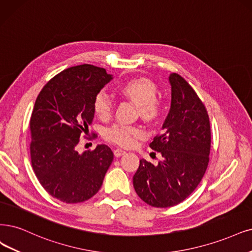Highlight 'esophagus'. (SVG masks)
<instances>
[{
  "label": "esophagus",
  "mask_w": 252,
  "mask_h": 252,
  "mask_svg": "<svg viewBox=\"0 0 252 252\" xmlns=\"http://www.w3.org/2000/svg\"><path fill=\"white\" fill-rule=\"evenodd\" d=\"M125 154H126V152L123 151V150H119V148H116V150L114 151V156L116 158H119V157H121V156L125 155Z\"/></svg>",
  "instance_id": "esophagus-1"
}]
</instances>
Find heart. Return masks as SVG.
<instances>
[{"label": "heart", "mask_w": 252, "mask_h": 252, "mask_svg": "<svg viewBox=\"0 0 252 252\" xmlns=\"http://www.w3.org/2000/svg\"><path fill=\"white\" fill-rule=\"evenodd\" d=\"M119 91L138 106L139 115L146 121H153L160 116L162 102L156 97L158 88L156 84L147 78L128 80L120 86ZM113 102L105 91H99L93 99V110L99 118H108L112 114ZM143 131L135 126L116 124L106 128L104 133L107 140L120 146L128 147L135 144L136 139L143 136Z\"/></svg>", "instance_id": "1"}]
</instances>
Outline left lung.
<instances>
[{"mask_svg":"<svg viewBox=\"0 0 252 252\" xmlns=\"http://www.w3.org/2000/svg\"><path fill=\"white\" fill-rule=\"evenodd\" d=\"M171 105L161 133L150 144L158 165L140 160L133 176L138 196L155 208H170L196 189L208 168L211 126L206 107L178 73L169 76Z\"/></svg>","mask_w":252,"mask_h":252,"instance_id":"8db88e82","label":"left lung"}]
</instances>
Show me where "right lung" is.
Segmentation results:
<instances>
[{"instance_id":"1","label":"right lung","mask_w":252,"mask_h":252,"mask_svg":"<svg viewBox=\"0 0 252 252\" xmlns=\"http://www.w3.org/2000/svg\"><path fill=\"white\" fill-rule=\"evenodd\" d=\"M111 80L105 68L82 64L51 79L36 98L30 120L32 167L44 190L63 202L95 195L113 161L105 144L82 154L76 150L94 117L93 99Z\"/></svg>"}]
</instances>
